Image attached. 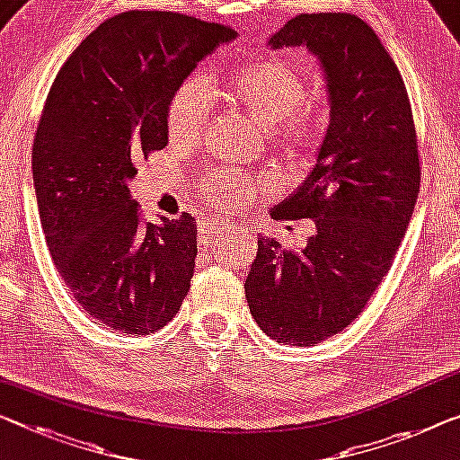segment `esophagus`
Masks as SVG:
<instances>
[{"label":"esophagus","instance_id":"obj_1","mask_svg":"<svg viewBox=\"0 0 460 460\" xmlns=\"http://www.w3.org/2000/svg\"><path fill=\"white\" fill-rule=\"evenodd\" d=\"M233 229V225H225V223H217V221H207L200 227V237H210V235H218V233Z\"/></svg>","mask_w":460,"mask_h":460}]
</instances>
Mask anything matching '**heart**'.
Listing matches in <instances>:
<instances>
[{
  "label": "heart",
  "mask_w": 460,
  "mask_h": 460,
  "mask_svg": "<svg viewBox=\"0 0 460 460\" xmlns=\"http://www.w3.org/2000/svg\"><path fill=\"white\" fill-rule=\"evenodd\" d=\"M225 99L264 128L266 140L280 156L297 163L312 155L320 136V115L304 102L310 97L305 78L283 59H264L233 74ZM208 84L190 76L171 93L164 128L171 142L190 146L202 138L208 123ZM269 183L233 171L210 173L200 181L204 198L221 210H235L262 196Z\"/></svg>",
  "instance_id": "obj_1"
}]
</instances>
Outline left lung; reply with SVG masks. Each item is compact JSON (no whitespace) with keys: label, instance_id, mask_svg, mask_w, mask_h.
Returning <instances> with one entry per match:
<instances>
[{"label":"left lung","instance_id":"8db88e82","mask_svg":"<svg viewBox=\"0 0 460 460\" xmlns=\"http://www.w3.org/2000/svg\"><path fill=\"white\" fill-rule=\"evenodd\" d=\"M272 49L305 45L324 70L331 123L312 173L270 210L312 218L304 250L258 239L245 279L253 320L270 339L312 347L359 316L399 252L420 194L409 94L378 34L353 13H301Z\"/></svg>","mask_w":460,"mask_h":460}]
</instances>
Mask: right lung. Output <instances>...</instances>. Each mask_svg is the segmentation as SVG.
<instances>
[{"label":"right lung","mask_w":460,"mask_h":460,"mask_svg":"<svg viewBox=\"0 0 460 460\" xmlns=\"http://www.w3.org/2000/svg\"><path fill=\"white\" fill-rule=\"evenodd\" d=\"M237 32L173 12H123L78 45L55 78L32 144L47 248L101 324L156 332L180 312L196 266V218L144 223L128 181L167 146L171 93Z\"/></svg>","instance_id":"1"}]
</instances>
